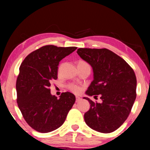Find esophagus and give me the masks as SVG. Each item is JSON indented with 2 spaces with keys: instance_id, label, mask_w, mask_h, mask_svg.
Here are the masks:
<instances>
[{
  "instance_id": "obj_1",
  "label": "esophagus",
  "mask_w": 150,
  "mask_h": 150,
  "mask_svg": "<svg viewBox=\"0 0 150 150\" xmlns=\"http://www.w3.org/2000/svg\"><path fill=\"white\" fill-rule=\"evenodd\" d=\"M81 98L80 97H78V96L76 97V102H79L81 101Z\"/></svg>"
}]
</instances>
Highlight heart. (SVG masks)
Listing matches in <instances>:
<instances>
[{
	"instance_id": "b5f03b06",
	"label": "heart",
	"mask_w": 150,
	"mask_h": 150,
	"mask_svg": "<svg viewBox=\"0 0 150 150\" xmlns=\"http://www.w3.org/2000/svg\"><path fill=\"white\" fill-rule=\"evenodd\" d=\"M78 64H83V65H88L87 63L85 62V61H80L79 63ZM68 89L69 90H71V91L74 92V93H80V91H81V87H79V86L78 85H74V84H70V85H68Z\"/></svg>"
}]
</instances>
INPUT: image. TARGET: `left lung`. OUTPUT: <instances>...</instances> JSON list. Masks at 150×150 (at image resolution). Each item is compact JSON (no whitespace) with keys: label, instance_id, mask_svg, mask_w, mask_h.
Listing matches in <instances>:
<instances>
[{"label":"left lung","instance_id":"obj_1","mask_svg":"<svg viewBox=\"0 0 150 150\" xmlns=\"http://www.w3.org/2000/svg\"><path fill=\"white\" fill-rule=\"evenodd\" d=\"M77 54L92 67L93 80L85 93L100 95L101 103L84 97L90 108L84 118L86 124L102 133H110L122 126L136 99L137 79L131 67L108 49L79 48Z\"/></svg>","mask_w":150,"mask_h":150}]
</instances>
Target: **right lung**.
<instances>
[{"label":"right lung","mask_w":150,"mask_h":150,"mask_svg":"<svg viewBox=\"0 0 150 150\" xmlns=\"http://www.w3.org/2000/svg\"><path fill=\"white\" fill-rule=\"evenodd\" d=\"M76 47L43 46L24 59L16 81L18 107L27 124L34 130L47 133L59 128L74 104L70 92L58 99L50 93L51 81L57 80L59 62Z\"/></svg>","instance_id":"obj_1"}]
</instances>
